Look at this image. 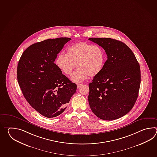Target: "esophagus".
I'll list each match as a JSON object with an SVG mask.
<instances>
[{
  "label": "esophagus",
  "instance_id": "1",
  "mask_svg": "<svg viewBox=\"0 0 157 157\" xmlns=\"http://www.w3.org/2000/svg\"><path fill=\"white\" fill-rule=\"evenodd\" d=\"M82 85V83H77V88H80V87Z\"/></svg>",
  "mask_w": 157,
  "mask_h": 157
}]
</instances>
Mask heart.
Masks as SVG:
<instances>
[{
    "label": "heart",
    "mask_w": 157,
    "mask_h": 157,
    "mask_svg": "<svg viewBox=\"0 0 157 157\" xmlns=\"http://www.w3.org/2000/svg\"><path fill=\"white\" fill-rule=\"evenodd\" d=\"M105 63L103 49L85 42L72 45L67 48L66 55L59 54L55 60L56 66L66 76L71 75L76 66L77 70L71 76V80L76 82L83 81L89 76L98 75L103 70Z\"/></svg>",
    "instance_id": "1"
}]
</instances>
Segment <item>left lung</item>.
I'll list each match as a JSON object with an SVG mask.
<instances>
[{
  "mask_svg": "<svg viewBox=\"0 0 157 157\" xmlns=\"http://www.w3.org/2000/svg\"><path fill=\"white\" fill-rule=\"evenodd\" d=\"M89 40L102 47L108 58L103 70L89 85L90 108L101 120L120 118L131 110L136 101L140 65L132 51L121 41L95 37Z\"/></svg>",
  "mask_w": 157,
  "mask_h": 157,
  "instance_id": "1",
  "label": "left lung"
}]
</instances>
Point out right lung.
I'll return each mask as SVG.
<instances>
[{
	"mask_svg": "<svg viewBox=\"0 0 157 157\" xmlns=\"http://www.w3.org/2000/svg\"><path fill=\"white\" fill-rule=\"evenodd\" d=\"M68 37L47 39L28 47L17 66V80L24 97L40 114L53 118L62 113L77 85L54 63Z\"/></svg>",
	"mask_w": 157,
	"mask_h": 157,
	"instance_id": "1",
	"label": "right lung"
}]
</instances>
